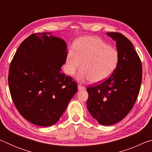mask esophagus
<instances>
[{
  "label": "esophagus",
  "instance_id": "obj_1",
  "mask_svg": "<svg viewBox=\"0 0 152 152\" xmlns=\"http://www.w3.org/2000/svg\"><path fill=\"white\" fill-rule=\"evenodd\" d=\"M78 90H85L86 87L84 86L83 85H82V84H78Z\"/></svg>",
  "mask_w": 152,
  "mask_h": 152
}]
</instances>
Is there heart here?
Wrapping results in <instances>:
<instances>
[{"label": "heart", "instance_id": "b5f03b06", "mask_svg": "<svg viewBox=\"0 0 152 152\" xmlns=\"http://www.w3.org/2000/svg\"><path fill=\"white\" fill-rule=\"evenodd\" d=\"M119 62V53L117 49L99 38L84 37L77 41L74 48L68 50L65 69L67 74L72 75L81 66L78 78L98 83L109 78L116 70Z\"/></svg>", "mask_w": 152, "mask_h": 152}]
</instances>
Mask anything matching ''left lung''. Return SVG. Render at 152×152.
<instances>
[{"label": "left lung", "instance_id": "1", "mask_svg": "<svg viewBox=\"0 0 152 152\" xmlns=\"http://www.w3.org/2000/svg\"><path fill=\"white\" fill-rule=\"evenodd\" d=\"M116 41L119 62L116 70L104 82L86 88L87 108L102 125L121 121L133 109L142 80V66L132 43L120 33H107Z\"/></svg>", "mask_w": 152, "mask_h": 152}]
</instances>
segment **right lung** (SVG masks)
I'll use <instances>...</instances> for the list:
<instances>
[{
	"label": "right lung",
	"mask_w": 152,
	"mask_h": 152,
	"mask_svg": "<svg viewBox=\"0 0 152 152\" xmlns=\"http://www.w3.org/2000/svg\"><path fill=\"white\" fill-rule=\"evenodd\" d=\"M50 33H33L20 43L8 76L18 111L33 124L43 127L58 122L78 91L77 82L61 72L66 43Z\"/></svg>",
	"instance_id": "obj_1"
}]
</instances>
